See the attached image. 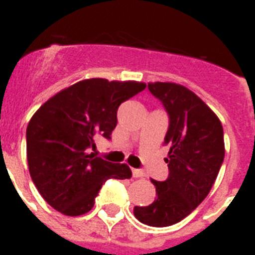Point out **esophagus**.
<instances>
[{
  "label": "esophagus",
  "mask_w": 255,
  "mask_h": 255,
  "mask_svg": "<svg viewBox=\"0 0 255 255\" xmlns=\"http://www.w3.org/2000/svg\"><path fill=\"white\" fill-rule=\"evenodd\" d=\"M144 170L141 169H132V176L135 178H140V177H144Z\"/></svg>",
  "instance_id": "1"
}]
</instances>
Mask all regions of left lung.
Segmentation results:
<instances>
[{"mask_svg": "<svg viewBox=\"0 0 255 255\" xmlns=\"http://www.w3.org/2000/svg\"><path fill=\"white\" fill-rule=\"evenodd\" d=\"M148 90L169 118L164 137L169 174L165 181L151 178L155 201L135 206L133 214L145 225L164 228L184 220L210 192L225 156L224 129L216 114L184 86L156 82Z\"/></svg>", "mask_w": 255, "mask_h": 255, "instance_id": "obj_1", "label": "left lung"}]
</instances>
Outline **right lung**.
<instances>
[{"mask_svg":"<svg viewBox=\"0 0 255 255\" xmlns=\"http://www.w3.org/2000/svg\"><path fill=\"white\" fill-rule=\"evenodd\" d=\"M145 88L139 82L92 78L62 90L39 107L26 129L31 180L45 201L66 216L92 209L108 178L132 176L126 164L90 153L95 139H111L118 108Z\"/></svg>","mask_w":255,"mask_h":255,"instance_id":"obj_1","label":"right lung"}]
</instances>
